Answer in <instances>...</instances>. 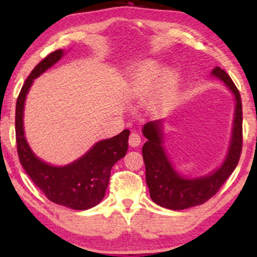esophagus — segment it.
<instances>
[{
    "label": "esophagus",
    "mask_w": 257,
    "mask_h": 257,
    "mask_svg": "<svg viewBox=\"0 0 257 257\" xmlns=\"http://www.w3.org/2000/svg\"><path fill=\"white\" fill-rule=\"evenodd\" d=\"M140 143H142V138H140L139 133L137 132H132L131 135H130V138H128V144L131 147H137L140 145Z\"/></svg>",
    "instance_id": "1"
}]
</instances>
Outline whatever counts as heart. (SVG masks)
<instances>
[{
    "mask_svg": "<svg viewBox=\"0 0 257 257\" xmlns=\"http://www.w3.org/2000/svg\"><path fill=\"white\" fill-rule=\"evenodd\" d=\"M179 79L174 69L165 71L163 63L147 61L132 73L127 80L130 97L142 99L152 92L151 105L156 108H163L170 103L177 87Z\"/></svg>",
    "mask_w": 257,
    "mask_h": 257,
    "instance_id": "b5f03b06",
    "label": "heart"
}]
</instances>
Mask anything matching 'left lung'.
I'll use <instances>...</instances> for the list:
<instances>
[{
    "mask_svg": "<svg viewBox=\"0 0 257 257\" xmlns=\"http://www.w3.org/2000/svg\"><path fill=\"white\" fill-rule=\"evenodd\" d=\"M212 77L222 82L233 93L235 107L229 145L219 167L200 177H185L179 172L165 151V125L167 121L154 120L144 125L143 135L147 142L143 146L146 168V184L153 202L164 208L181 210L205 203L212 198L233 173L242 150V103L238 91L226 71L216 66Z\"/></svg>",
    "mask_w": 257,
    "mask_h": 257,
    "instance_id": "left-lung-1",
    "label": "left lung"
}]
</instances>
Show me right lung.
Returning <instances> with one entry per match:
<instances>
[{"label": "right lung", "instance_id": "right-lung-1", "mask_svg": "<svg viewBox=\"0 0 257 257\" xmlns=\"http://www.w3.org/2000/svg\"><path fill=\"white\" fill-rule=\"evenodd\" d=\"M65 50L59 49L38 63L22 86L16 103L17 153L27 174L50 201L76 210L97 206L106 192L113 165L125 157L128 149L130 130L118 136L99 140L85 154L66 165H51L38 158L24 132V105L34 80L54 66Z\"/></svg>", "mask_w": 257, "mask_h": 257}]
</instances>
